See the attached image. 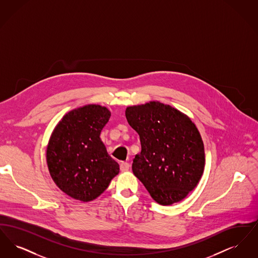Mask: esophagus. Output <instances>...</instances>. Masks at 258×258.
<instances>
[{
  "label": "esophagus",
  "instance_id": "obj_1",
  "mask_svg": "<svg viewBox=\"0 0 258 258\" xmlns=\"http://www.w3.org/2000/svg\"><path fill=\"white\" fill-rule=\"evenodd\" d=\"M130 167H131V165H130L128 162L122 161V162L120 163V169H121V171L122 172L127 171V170L130 169Z\"/></svg>",
  "mask_w": 258,
  "mask_h": 258
}]
</instances>
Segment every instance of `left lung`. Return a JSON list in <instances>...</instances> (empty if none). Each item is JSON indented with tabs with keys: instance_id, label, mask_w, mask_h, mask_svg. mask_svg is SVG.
Instances as JSON below:
<instances>
[{
	"instance_id": "1",
	"label": "left lung",
	"mask_w": 258,
	"mask_h": 258,
	"mask_svg": "<svg viewBox=\"0 0 258 258\" xmlns=\"http://www.w3.org/2000/svg\"><path fill=\"white\" fill-rule=\"evenodd\" d=\"M125 118L141 143L134 174L160 205L183 200L197 186L205 166L197 125L184 113L159 101L128 106Z\"/></svg>"
}]
</instances>
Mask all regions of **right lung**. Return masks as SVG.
I'll return each instance as SVG.
<instances>
[{"label":"right lung","mask_w":258,"mask_h":258,"mask_svg":"<svg viewBox=\"0 0 258 258\" xmlns=\"http://www.w3.org/2000/svg\"><path fill=\"white\" fill-rule=\"evenodd\" d=\"M110 116L105 106L84 105L67 113L51 135L46 150L50 176L76 200L96 199L120 171L99 137Z\"/></svg>","instance_id":"right-lung-1"}]
</instances>
